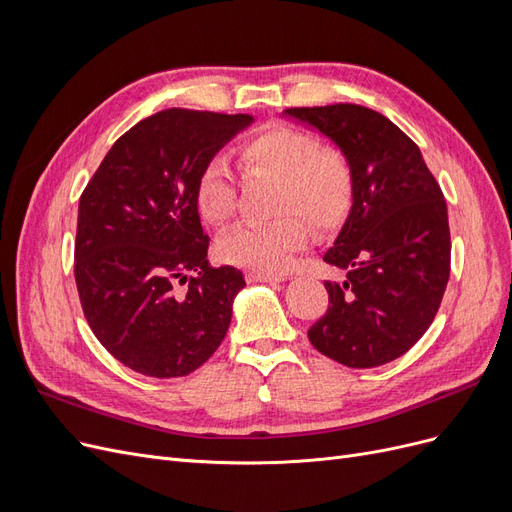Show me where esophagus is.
I'll use <instances>...</instances> for the list:
<instances>
[{
  "mask_svg": "<svg viewBox=\"0 0 512 512\" xmlns=\"http://www.w3.org/2000/svg\"><path fill=\"white\" fill-rule=\"evenodd\" d=\"M245 277H247V282H269V284H277V282L286 280L284 275L269 273V271H247Z\"/></svg>",
  "mask_w": 512,
  "mask_h": 512,
  "instance_id": "34e87169",
  "label": "esophagus"
}]
</instances>
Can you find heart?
<instances>
[{"mask_svg":"<svg viewBox=\"0 0 512 512\" xmlns=\"http://www.w3.org/2000/svg\"><path fill=\"white\" fill-rule=\"evenodd\" d=\"M241 158L250 170L280 177L275 211L286 215L228 230L218 243L220 256L230 265L284 271L309 239L301 214L316 228H333L344 220L352 203V168L342 151L320 147L316 136L292 126L258 132L243 143ZM194 198L207 222L230 220L237 207V185L224 156H211L198 170Z\"/></svg>","mask_w":512,"mask_h":512,"instance_id":"obj_1","label":"heart"}]
</instances>
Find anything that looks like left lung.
Instances as JSON below:
<instances>
[{"instance_id":"left-lung-1","label":"left lung","mask_w":512,"mask_h":512,"mask_svg":"<svg viewBox=\"0 0 512 512\" xmlns=\"http://www.w3.org/2000/svg\"><path fill=\"white\" fill-rule=\"evenodd\" d=\"M344 153L352 207L324 262L346 280L324 282L329 309L307 331L329 359L354 369L406 354L429 329L451 273L444 194L412 138L359 104L286 108Z\"/></svg>"}]
</instances>
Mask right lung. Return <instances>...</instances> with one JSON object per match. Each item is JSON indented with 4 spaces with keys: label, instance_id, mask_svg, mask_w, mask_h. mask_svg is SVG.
I'll use <instances>...</instances> for the list:
<instances>
[{
    "label": "right lung",
    "instance_id": "obj_1",
    "mask_svg": "<svg viewBox=\"0 0 512 512\" xmlns=\"http://www.w3.org/2000/svg\"><path fill=\"white\" fill-rule=\"evenodd\" d=\"M252 121L166 108L117 138L81 194L74 277L83 314L138 374H192L230 327L245 280L235 267H209L194 185Z\"/></svg>",
    "mask_w": 512,
    "mask_h": 512
}]
</instances>
